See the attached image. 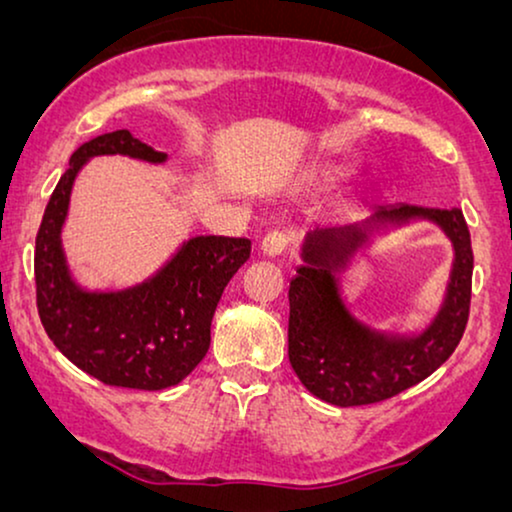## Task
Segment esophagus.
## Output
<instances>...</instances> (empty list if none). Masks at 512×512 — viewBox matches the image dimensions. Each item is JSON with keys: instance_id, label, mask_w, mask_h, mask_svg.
<instances>
[{"instance_id": "obj_1", "label": "esophagus", "mask_w": 512, "mask_h": 512, "mask_svg": "<svg viewBox=\"0 0 512 512\" xmlns=\"http://www.w3.org/2000/svg\"><path fill=\"white\" fill-rule=\"evenodd\" d=\"M286 247H289V235L282 233V230H270L261 240L263 256H279Z\"/></svg>"}]
</instances>
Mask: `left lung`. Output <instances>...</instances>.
<instances>
[{"instance_id": "obj_1", "label": "left lung", "mask_w": 512, "mask_h": 512, "mask_svg": "<svg viewBox=\"0 0 512 512\" xmlns=\"http://www.w3.org/2000/svg\"><path fill=\"white\" fill-rule=\"evenodd\" d=\"M412 218L436 222L453 242L451 282L439 314L422 334H384L348 312L334 272L377 229ZM300 258L303 265L289 286V361L305 389L321 401L340 408L387 401L426 380L457 349L468 321L473 275L471 233L461 209L405 202L375 207L361 221L307 230Z\"/></svg>"}]
</instances>
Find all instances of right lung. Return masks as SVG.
<instances>
[{"label": "right lung", "mask_w": 512, "mask_h": 512, "mask_svg": "<svg viewBox=\"0 0 512 512\" xmlns=\"http://www.w3.org/2000/svg\"><path fill=\"white\" fill-rule=\"evenodd\" d=\"M95 156H128L153 165L167 160V153L128 130L107 132L72 153L46 205L34 249L41 324L76 368L109 387H174L205 359L214 310L226 284L247 263L251 242L198 235L142 284L121 291L83 289L69 272L60 235L76 174Z\"/></svg>", "instance_id": "add662e5"}]
</instances>
